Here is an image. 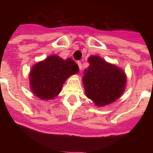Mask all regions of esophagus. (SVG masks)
Instances as JSON below:
<instances>
[{
  "label": "esophagus",
  "mask_w": 153,
  "mask_h": 153,
  "mask_svg": "<svg viewBox=\"0 0 153 153\" xmlns=\"http://www.w3.org/2000/svg\"><path fill=\"white\" fill-rule=\"evenodd\" d=\"M77 64H78V65H79V70H82V64H81V62H80V61H78V62H77Z\"/></svg>",
  "instance_id": "obj_1"
}]
</instances>
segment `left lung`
<instances>
[{
  "instance_id": "obj_1",
  "label": "left lung",
  "mask_w": 153,
  "mask_h": 153,
  "mask_svg": "<svg viewBox=\"0 0 153 153\" xmlns=\"http://www.w3.org/2000/svg\"><path fill=\"white\" fill-rule=\"evenodd\" d=\"M88 62L89 66L84 70L83 77L86 96L97 106L114 102L125 91L124 70L97 56H90Z\"/></svg>"
}]
</instances>
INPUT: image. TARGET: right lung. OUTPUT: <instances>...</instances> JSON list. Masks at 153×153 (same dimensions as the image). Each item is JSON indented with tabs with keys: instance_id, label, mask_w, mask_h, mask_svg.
Instances as JSON below:
<instances>
[{
	"instance_id": "obj_1",
	"label": "right lung",
	"mask_w": 153,
	"mask_h": 153,
	"mask_svg": "<svg viewBox=\"0 0 153 153\" xmlns=\"http://www.w3.org/2000/svg\"><path fill=\"white\" fill-rule=\"evenodd\" d=\"M79 70L72 59L65 60L57 56H50L33 66L29 74L30 88L40 99H52L60 93L65 80Z\"/></svg>"
}]
</instances>
